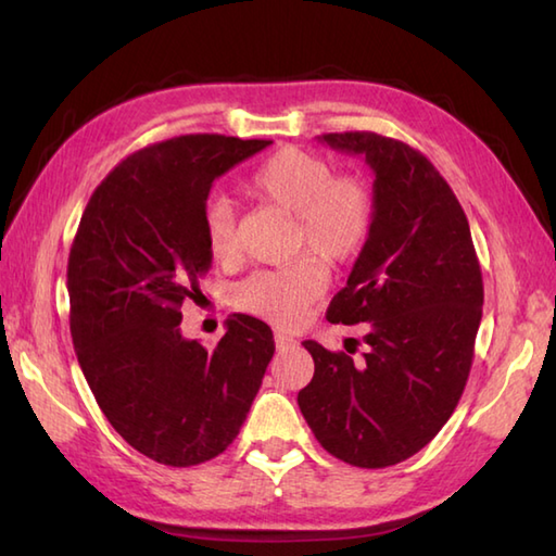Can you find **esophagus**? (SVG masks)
Listing matches in <instances>:
<instances>
[{
	"mask_svg": "<svg viewBox=\"0 0 556 556\" xmlns=\"http://www.w3.org/2000/svg\"><path fill=\"white\" fill-rule=\"evenodd\" d=\"M275 344L277 349H289V346H296V339L287 332H275Z\"/></svg>",
	"mask_w": 556,
	"mask_h": 556,
	"instance_id": "esophagus-1",
	"label": "esophagus"
}]
</instances>
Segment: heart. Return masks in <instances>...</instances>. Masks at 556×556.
I'll return each instance as SVG.
<instances>
[{"instance_id":"obj_1","label":"heart","mask_w":556,"mask_h":556,"mask_svg":"<svg viewBox=\"0 0 556 556\" xmlns=\"http://www.w3.org/2000/svg\"><path fill=\"white\" fill-rule=\"evenodd\" d=\"M245 191L260 203L293 215V248L344 265L361 253L372 227V193L356 174H334L325 157L301 148H281L248 176ZM210 253L229 263L239 253L236 215L224 198H210L203 210ZM315 255L277 269L255 271L236 287L233 301L243 313L293 327L327 289L325 265Z\"/></svg>"}]
</instances>
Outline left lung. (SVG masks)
<instances>
[{
  "mask_svg": "<svg viewBox=\"0 0 556 556\" xmlns=\"http://www.w3.org/2000/svg\"><path fill=\"white\" fill-rule=\"evenodd\" d=\"M375 174L372 227L329 323H368L363 361L303 341L315 375L299 408L329 454L387 468L418 454L452 416L473 365L482 275L466 212L434 164L372 131L317 136Z\"/></svg>",
  "mask_w": 556,
  "mask_h": 556,
  "instance_id": "1",
  "label": "left lung"
}]
</instances>
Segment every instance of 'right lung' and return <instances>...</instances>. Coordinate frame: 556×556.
<instances>
[{"label":"right lung","instance_id":"right-lung-1","mask_svg":"<svg viewBox=\"0 0 556 556\" xmlns=\"http://www.w3.org/2000/svg\"><path fill=\"white\" fill-rule=\"evenodd\" d=\"M269 143L193 134L148 146L116 164L80 217L66 269L80 370L112 428L157 464L219 456L275 353L251 315L229 317L215 351L181 334V305L212 267V181Z\"/></svg>","mask_w":556,"mask_h":556}]
</instances>
